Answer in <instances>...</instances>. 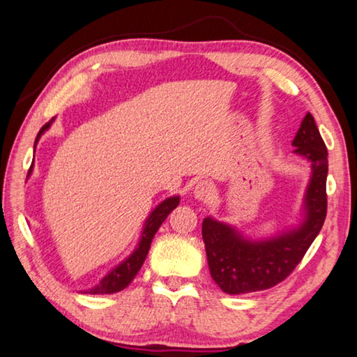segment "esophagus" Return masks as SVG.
<instances>
[{"label":"esophagus","instance_id":"34e87169","mask_svg":"<svg viewBox=\"0 0 357 357\" xmlns=\"http://www.w3.org/2000/svg\"><path fill=\"white\" fill-rule=\"evenodd\" d=\"M192 192H195L196 199L208 201L210 197L213 196V186H212V183L204 182V180H202V182H199V183L195 186V190H192Z\"/></svg>","mask_w":357,"mask_h":357}]
</instances>
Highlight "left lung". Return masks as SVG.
<instances>
[{
    "label": "left lung",
    "mask_w": 357,
    "mask_h": 357,
    "mask_svg": "<svg viewBox=\"0 0 357 357\" xmlns=\"http://www.w3.org/2000/svg\"><path fill=\"white\" fill-rule=\"evenodd\" d=\"M296 153L312 161L305 196L307 217L299 229L264 242H250L227 225L202 221L210 275L227 294L264 291L291 275L324 225L327 213V149L312 114H307L293 140Z\"/></svg>",
    "instance_id": "8db88e82"
}]
</instances>
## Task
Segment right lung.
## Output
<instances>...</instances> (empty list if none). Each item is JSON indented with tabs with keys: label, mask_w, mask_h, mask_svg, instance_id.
I'll list each match as a JSON object with an SVG mask.
<instances>
[{
	"label": "right lung",
	"mask_w": 357,
	"mask_h": 357,
	"mask_svg": "<svg viewBox=\"0 0 357 357\" xmlns=\"http://www.w3.org/2000/svg\"><path fill=\"white\" fill-rule=\"evenodd\" d=\"M52 120L40 128V131L36 137V142L40 137V134H43L47 128L52 125ZM177 206H178V197H169V199L162 201L160 206L151 212L149 220L145 221L142 237H140L139 247L136 248V251H134V253L125 262H121L119 267H115L107 277H104L101 280V283L96 284L95 288L85 291V293L86 294H114V293H119L121 289H125L126 286L132 282V278L136 277L139 268L142 267L145 258H147L150 245H151V238H153V236L156 234L158 227L162 225V221L167 218V215L171 213Z\"/></svg>",
	"instance_id": "obj_1"
}]
</instances>
